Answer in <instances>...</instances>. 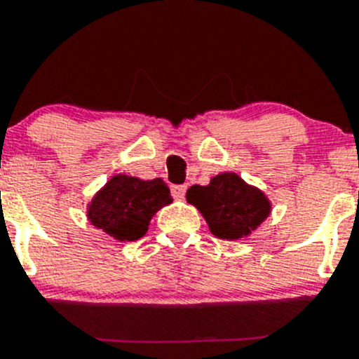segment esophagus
<instances>
[{
  "mask_svg": "<svg viewBox=\"0 0 359 359\" xmlns=\"http://www.w3.org/2000/svg\"><path fill=\"white\" fill-rule=\"evenodd\" d=\"M186 191H187L186 184H175V186H172V194L175 198H182L184 194H186Z\"/></svg>",
  "mask_w": 359,
  "mask_h": 359,
  "instance_id": "obj_1",
  "label": "esophagus"
}]
</instances>
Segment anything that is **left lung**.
<instances>
[{"label": "left lung", "mask_w": 359, "mask_h": 359, "mask_svg": "<svg viewBox=\"0 0 359 359\" xmlns=\"http://www.w3.org/2000/svg\"><path fill=\"white\" fill-rule=\"evenodd\" d=\"M186 198L203 214L210 231L224 240L249 235L270 214L266 196L236 173H221L208 186L189 187Z\"/></svg>", "instance_id": "left-lung-1"}]
</instances>
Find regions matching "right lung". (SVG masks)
Segmentation results:
<instances>
[{
    "label": "right lung",
    "instance_id": "obj_1",
    "mask_svg": "<svg viewBox=\"0 0 359 359\" xmlns=\"http://www.w3.org/2000/svg\"><path fill=\"white\" fill-rule=\"evenodd\" d=\"M170 201V189L161 179L116 175L89 205V219L117 240L133 242L145 235L152 215Z\"/></svg>",
    "mask_w": 359,
    "mask_h": 359
}]
</instances>
